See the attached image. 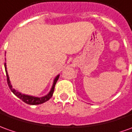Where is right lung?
<instances>
[{"label": "right lung", "mask_w": 132, "mask_h": 132, "mask_svg": "<svg viewBox=\"0 0 132 132\" xmlns=\"http://www.w3.org/2000/svg\"><path fill=\"white\" fill-rule=\"evenodd\" d=\"M4 65H5V72H6V77H7V82H8V85L9 86V88L11 89V90L12 91L14 95H16L19 98L21 99L23 102H25L27 104H29V105H39V104H42V103L49 101L52 98V96L53 95V93H54V87H55L57 80L59 79L60 75H57L54 78V80H53V83H52V86L51 88L50 92L48 93L47 95L42 96V97H37V96H34V95H26V94L19 92L17 90L13 88L11 83L10 79H9V74H8V71H7V68H6V63L5 62Z\"/></svg>", "instance_id": "right-lung-1"}]
</instances>
